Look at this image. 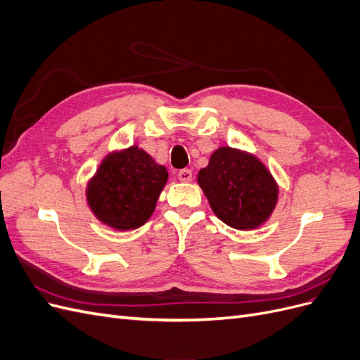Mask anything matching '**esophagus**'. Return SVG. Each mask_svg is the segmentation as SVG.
Masks as SVG:
<instances>
[{
  "instance_id": "34e87169",
  "label": "esophagus",
  "mask_w": 360,
  "mask_h": 360,
  "mask_svg": "<svg viewBox=\"0 0 360 360\" xmlns=\"http://www.w3.org/2000/svg\"><path fill=\"white\" fill-rule=\"evenodd\" d=\"M177 177H179V180H180V181L188 183V181H191V180H192V171H191V169H188V168L180 169V171H179V174H177Z\"/></svg>"
}]
</instances>
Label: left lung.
Here are the masks:
<instances>
[{
    "mask_svg": "<svg viewBox=\"0 0 360 360\" xmlns=\"http://www.w3.org/2000/svg\"><path fill=\"white\" fill-rule=\"evenodd\" d=\"M198 184L212 210L236 230H252L274 212L278 186L255 156L221 147L198 172Z\"/></svg>",
    "mask_w": 360,
    "mask_h": 360,
    "instance_id": "left-lung-1",
    "label": "left lung"
}]
</instances>
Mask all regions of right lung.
Wrapping results in <instances>:
<instances>
[{
  "instance_id": "1",
  "label": "right lung",
  "mask_w": 360,
  "mask_h": 360,
  "mask_svg": "<svg viewBox=\"0 0 360 360\" xmlns=\"http://www.w3.org/2000/svg\"><path fill=\"white\" fill-rule=\"evenodd\" d=\"M167 180L165 167L134 146L103 159L86 188V200L106 225L134 230L148 221Z\"/></svg>"
}]
</instances>
